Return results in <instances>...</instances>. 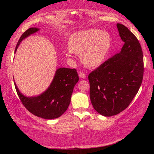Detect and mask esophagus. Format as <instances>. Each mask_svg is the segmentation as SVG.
<instances>
[{"instance_id": "34e87169", "label": "esophagus", "mask_w": 154, "mask_h": 154, "mask_svg": "<svg viewBox=\"0 0 154 154\" xmlns=\"http://www.w3.org/2000/svg\"><path fill=\"white\" fill-rule=\"evenodd\" d=\"M79 77H80V78H85L86 75L83 72H79Z\"/></svg>"}]
</instances>
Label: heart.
<instances>
[{"instance_id": "obj_1", "label": "heart", "mask_w": 154, "mask_h": 154, "mask_svg": "<svg viewBox=\"0 0 154 154\" xmlns=\"http://www.w3.org/2000/svg\"><path fill=\"white\" fill-rule=\"evenodd\" d=\"M111 47L109 35L98 29L75 32L70 35L66 56L72 58L80 54L83 63L88 68H96L104 62Z\"/></svg>"}]
</instances>
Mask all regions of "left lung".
Here are the masks:
<instances>
[{"instance_id": "left-lung-1", "label": "left lung", "mask_w": 154, "mask_h": 154, "mask_svg": "<svg viewBox=\"0 0 154 154\" xmlns=\"http://www.w3.org/2000/svg\"><path fill=\"white\" fill-rule=\"evenodd\" d=\"M125 44L120 52L88 75L94 109L104 116L120 113L131 103L141 85L144 65L139 40L127 27L117 24Z\"/></svg>"}]
</instances>
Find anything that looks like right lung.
Returning <instances> with one entry per match:
<instances>
[{
	"mask_svg": "<svg viewBox=\"0 0 154 154\" xmlns=\"http://www.w3.org/2000/svg\"><path fill=\"white\" fill-rule=\"evenodd\" d=\"M38 31L39 29L36 27H31L26 31L18 40L15 52L23 40ZM78 80L75 69L62 67L57 70L48 89L38 96H26L18 90L15 83V86L22 103L29 112L43 119H52L59 118L67 110L73 88Z\"/></svg>",
	"mask_w": 154,
	"mask_h": 154,
	"instance_id": "add662e5",
	"label": "right lung"
}]
</instances>
